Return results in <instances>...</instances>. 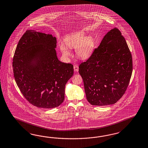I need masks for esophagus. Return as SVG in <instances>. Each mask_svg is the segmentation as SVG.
Instances as JSON below:
<instances>
[{"label": "esophagus", "mask_w": 148, "mask_h": 148, "mask_svg": "<svg viewBox=\"0 0 148 148\" xmlns=\"http://www.w3.org/2000/svg\"><path fill=\"white\" fill-rule=\"evenodd\" d=\"M73 69H74V70L75 71H77V72H78V70H79V67H78V65H73Z\"/></svg>", "instance_id": "obj_1"}]
</instances>
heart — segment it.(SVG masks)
<instances>
[{
  "label": "heart",
  "instance_id": "b5f03b06",
  "mask_svg": "<svg viewBox=\"0 0 148 148\" xmlns=\"http://www.w3.org/2000/svg\"><path fill=\"white\" fill-rule=\"evenodd\" d=\"M84 35L83 33H77L64 39L65 45L63 43H59L63 55L66 57L70 55L67 46L69 48H76L77 56L82 59H87L90 57L95 48V41L91 36L84 37Z\"/></svg>",
  "mask_w": 148,
  "mask_h": 148
}]
</instances>
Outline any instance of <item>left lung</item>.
Here are the masks:
<instances>
[{
  "label": "left lung",
  "mask_w": 148,
  "mask_h": 148,
  "mask_svg": "<svg viewBox=\"0 0 148 148\" xmlns=\"http://www.w3.org/2000/svg\"><path fill=\"white\" fill-rule=\"evenodd\" d=\"M132 71L128 46L121 32L114 28L79 66L87 101L95 106L115 103L125 93Z\"/></svg>",
  "instance_id": "8db88e82"
}]
</instances>
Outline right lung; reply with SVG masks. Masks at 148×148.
<instances>
[{"instance_id": "right-lung-1", "label": "right lung", "mask_w": 148, "mask_h": 148, "mask_svg": "<svg viewBox=\"0 0 148 148\" xmlns=\"http://www.w3.org/2000/svg\"><path fill=\"white\" fill-rule=\"evenodd\" d=\"M56 38L27 30L20 39L13 58L16 83L27 100L39 108H53L64 100L65 86L73 66L56 55Z\"/></svg>"}]
</instances>
